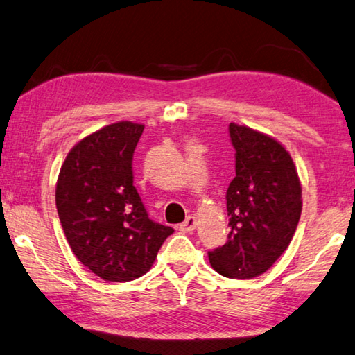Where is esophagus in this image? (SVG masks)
<instances>
[{
	"instance_id": "obj_1",
	"label": "esophagus",
	"mask_w": 355,
	"mask_h": 355,
	"mask_svg": "<svg viewBox=\"0 0 355 355\" xmlns=\"http://www.w3.org/2000/svg\"><path fill=\"white\" fill-rule=\"evenodd\" d=\"M196 225H197L196 217L194 216H188L183 223H180V231H186V233H188V231H192V230L196 228Z\"/></svg>"
}]
</instances>
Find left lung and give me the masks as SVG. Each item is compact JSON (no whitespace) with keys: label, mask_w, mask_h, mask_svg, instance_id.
<instances>
[{"label":"left lung","mask_w":355,"mask_h":355,"mask_svg":"<svg viewBox=\"0 0 355 355\" xmlns=\"http://www.w3.org/2000/svg\"><path fill=\"white\" fill-rule=\"evenodd\" d=\"M236 177L227 191L228 241L209 251V263L227 278H256L278 261L298 227L302 200L290 153L275 138L231 122Z\"/></svg>","instance_id":"8db88e82"}]
</instances>
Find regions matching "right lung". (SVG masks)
Returning a JSON list of instances; mask_svg holds the SVG:
<instances>
[{"instance_id": "obj_1", "label": "right lung", "mask_w": 355, "mask_h": 355, "mask_svg": "<svg viewBox=\"0 0 355 355\" xmlns=\"http://www.w3.org/2000/svg\"><path fill=\"white\" fill-rule=\"evenodd\" d=\"M144 125L121 121L69 150L55 206L71 250L99 278L125 282L149 272L173 228L153 222L133 186V152Z\"/></svg>"}]
</instances>
